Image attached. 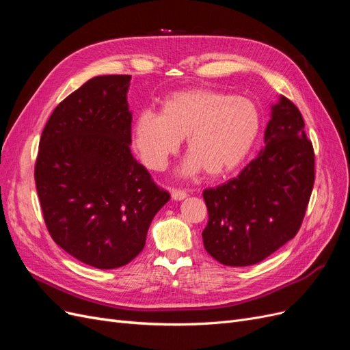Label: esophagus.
<instances>
[{
    "instance_id": "34e87169",
    "label": "esophagus",
    "mask_w": 350,
    "mask_h": 350,
    "mask_svg": "<svg viewBox=\"0 0 350 350\" xmlns=\"http://www.w3.org/2000/svg\"><path fill=\"white\" fill-rule=\"evenodd\" d=\"M171 197L175 200V201H181L187 197V193L183 191V189H171Z\"/></svg>"
}]
</instances>
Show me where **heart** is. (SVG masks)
<instances>
[{"instance_id":"heart-1","label":"heart","mask_w":350,"mask_h":350,"mask_svg":"<svg viewBox=\"0 0 350 350\" xmlns=\"http://www.w3.org/2000/svg\"><path fill=\"white\" fill-rule=\"evenodd\" d=\"M261 129L257 105L215 89H188L169 94L161 113L143 109L131 126L142 162L163 171L187 137L188 154L179 175L193 178L206 169L217 178L238 169L250 154Z\"/></svg>"}]
</instances>
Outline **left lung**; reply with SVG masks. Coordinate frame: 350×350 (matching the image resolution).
<instances>
[{"label":"left lung","mask_w":350,"mask_h":350,"mask_svg":"<svg viewBox=\"0 0 350 350\" xmlns=\"http://www.w3.org/2000/svg\"><path fill=\"white\" fill-rule=\"evenodd\" d=\"M270 109L258 156L237 178L203 193L204 248L225 266H252L283 247L298 234L311 197L314 150L302 115L284 96Z\"/></svg>","instance_id":"1"}]
</instances>
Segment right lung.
<instances>
[{
    "label": "right lung",
    "instance_id": "1",
    "mask_svg": "<svg viewBox=\"0 0 350 350\" xmlns=\"http://www.w3.org/2000/svg\"><path fill=\"white\" fill-rule=\"evenodd\" d=\"M131 76H98L52 112L40 137L35 181L49 234L70 256L109 270L146 245L171 198L131 153Z\"/></svg>",
    "mask_w": 350,
    "mask_h": 350
}]
</instances>
